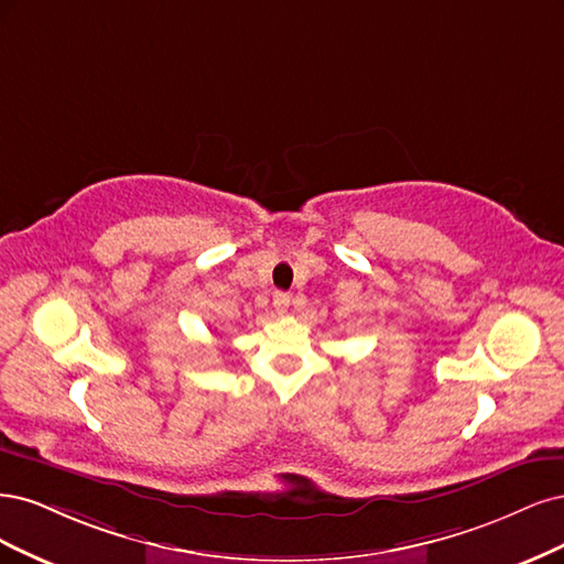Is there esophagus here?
<instances>
[{
	"mask_svg": "<svg viewBox=\"0 0 564 564\" xmlns=\"http://www.w3.org/2000/svg\"><path fill=\"white\" fill-rule=\"evenodd\" d=\"M288 306H290V295L281 293V290H279V293H274V308L279 314H285Z\"/></svg>",
	"mask_w": 564,
	"mask_h": 564,
	"instance_id": "34e87169",
	"label": "esophagus"
}]
</instances>
